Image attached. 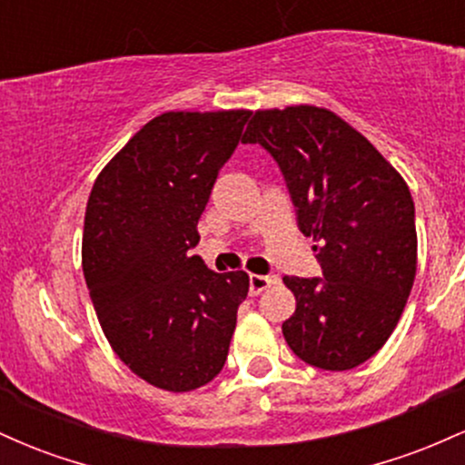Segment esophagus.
<instances>
[{
	"instance_id": "obj_1",
	"label": "esophagus",
	"mask_w": 465,
	"mask_h": 465,
	"mask_svg": "<svg viewBox=\"0 0 465 465\" xmlns=\"http://www.w3.org/2000/svg\"><path fill=\"white\" fill-rule=\"evenodd\" d=\"M275 277L269 275H249V291L251 295H260V292L266 291L271 284H275Z\"/></svg>"
}]
</instances>
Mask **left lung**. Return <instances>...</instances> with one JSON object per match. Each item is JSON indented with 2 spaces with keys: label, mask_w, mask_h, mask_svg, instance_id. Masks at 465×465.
I'll list each match as a JSON object with an SVG mask.
<instances>
[{
  "label": "left lung",
  "mask_w": 465,
  "mask_h": 465,
  "mask_svg": "<svg viewBox=\"0 0 465 465\" xmlns=\"http://www.w3.org/2000/svg\"><path fill=\"white\" fill-rule=\"evenodd\" d=\"M242 142L260 143L280 165L323 269V277H284L297 302L282 323L288 348L319 370L359 367L396 330L418 271L407 181L322 106L255 111Z\"/></svg>",
  "instance_id": "left-lung-1"
}]
</instances>
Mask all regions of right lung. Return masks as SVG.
<instances>
[{
  "instance_id": "obj_1",
  "label": "right lung",
  "mask_w": 465,
  "mask_h": 465,
  "mask_svg": "<svg viewBox=\"0 0 465 465\" xmlns=\"http://www.w3.org/2000/svg\"><path fill=\"white\" fill-rule=\"evenodd\" d=\"M251 111L153 117L95 179L84 212L83 273L106 341L148 385H207L227 361L244 271L214 273L190 249L218 170Z\"/></svg>"
}]
</instances>
